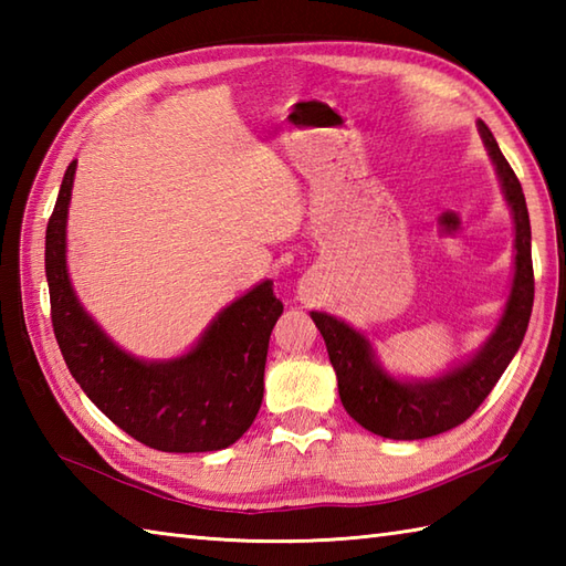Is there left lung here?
<instances>
[{
  "label": "left lung",
  "instance_id": "obj_1",
  "mask_svg": "<svg viewBox=\"0 0 566 566\" xmlns=\"http://www.w3.org/2000/svg\"><path fill=\"white\" fill-rule=\"evenodd\" d=\"M479 134L496 165L503 197L515 221V272L511 296L501 323L469 363L448 375L428 381H399L377 363L363 333L328 314L311 311L316 328L328 347L331 365L338 377V391L345 411L369 432L391 440H420L448 432L472 416L496 387L503 371L525 338L531 321L535 276L531 255V216H527L523 187L503 158L499 143L484 122Z\"/></svg>",
  "mask_w": 566,
  "mask_h": 566
}]
</instances>
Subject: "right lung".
Wrapping results in <instances>:
<instances>
[{"instance_id":"right-lung-1","label":"right lung","mask_w":566,"mask_h":566,"mask_svg":"<svg viewBox=\"0 0 566 566\" xmlns=\"http://www.w3.org/2000/svg\"><path fill=\"white\" fill-rule=\"evenodd\" d=\"M77 160L65 170L45 228V276L55 340L70 375L130 438L163 452H213L255 420L270 335L282 302L264 280L226 306L197 347L167 363H143L114 345L72 292L65 223Z\"/></svg>"}]
</instances>
